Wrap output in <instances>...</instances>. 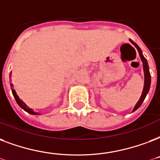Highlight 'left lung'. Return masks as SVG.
I'll return each instance as SVG.
<instances>
[{
    "instance_id": "left-lung-1",
    "label": "left lung",
    "mask_w": 160,
    "mask_h": 160,
    "mask_svg": "<svg viewBox=\"0 0 160 160\" xmlns=\"http://www.w3.org/2000/svg\"><path fill=\"white\" fill-rule=\"evenodd\" d=\"M130 42L134 44V46L137 48L138 51V53H139V56L141 59H142V65H143V71H144V86H143V91H142V96L140 97L139 101L138 102V103L136 104L135 107L133 108V111H136V110L138 108V107L142 105V102L144 101L145 97L147 96V94L148 92V90H149V87H150V82H151V77H150V73H149V69H148V62L146 60V58L143 57L142 53V50H141V48H140L138 44H136L135 42L132 41V40L130 39Z\"/></svg>"
}]
</instances>
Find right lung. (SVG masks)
I'll use <instances>...</instances> for the list:
<instances>
[{
  "mask_svg": "<svg viewBox=\"0 0 160 160\" xmlns=\"http://www.w3.org/2000/svg\"><path fill=\"white\" fill-rule=\"evenodd\" d=\"M10 75H11V74H10ZM11 87H12H12H13V85H12V83H11ZM12 94H13V96L15 97L16 102H18V104L19 105V107H22V109L24 110V111H26L27 112L30 113V114H34V115H38V113L34 112L32 110L30 109V108H29V107H28V106H27V105L25 104V103H24V102H23L22 101V100L19 99V97H18V95H17V93H16L15 90H13V89H12Z\"/></svg>",
  "mask_w": 160,
  "mask_h": 160,
  "instance_id": "1",
  "label": "right lung"
}]
</instances>
